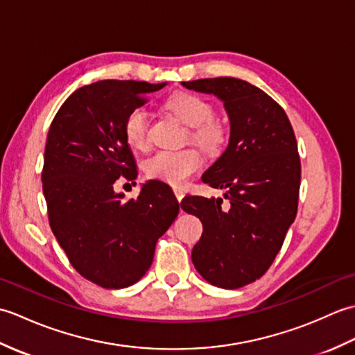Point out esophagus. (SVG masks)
Here are the masks:
<instances>
[{"label":"esophagus","instance_id":"34e87169","mask_svg":"<svg viewBox=\"0 0 355 355\" xmlns=\"http://www.w3.org/2000/svg\"><path fill=\"white\" fill-rule=\"evenodd\" d=\"M173 193H175V197H177V200H178V202L183 200V197H184V192L182 191V189H178V187H173Z\"/></svg>","mask_w":355,"mask_h":355}]
</instances>
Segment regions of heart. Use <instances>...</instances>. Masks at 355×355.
I'll return each mask as SVG.
<instances>
[{"mask_svg":"<svg viewBox=\"0 0 355 355\" xmlns=\"http://www.w3.org/2000/svg\"><path fill=\"white\" fill-rule=\"evenodd\" d=\"M180 122L189 128L187 139L197 143L207 154L216 155L224 149L229 139V130L220 119L214 117V105L205 97L189 92H177L164 102ZM123 134L128 145L141 149L148 143V119L143 108L128 111L123 120ZM202 166V155L197 148L189 146L180 150H158L145 162V172L149 178L182 187Z\"/></svg>","mask_w":355,"mask_h":355,"instance_id":"1","label":"heart"}]
</instances>
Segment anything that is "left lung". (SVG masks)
Here are the masks:
<instances>
[{
  "mask_svg": "<svg viewBox=\"0 0 355 355\" xmlns=\"http://www.w3.org/2000/svg\"><path fill=\"white\" fill-rule=\"evenodd\" d=\"M183 85L220 97L230 119L229 146L202 175L209 186L225 189L229 209L221 198L191 195L182 201L184 212L202 223L192 262L212 285L241 288L270 268L296 218V135L281 105L245 80L214 78Z\"/></svg>",
  "mask_w": 355,
  "mask_h": 355,
  "instance_id": "1",
  "label": "left lung"
}]
</instances>
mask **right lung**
<instances>
[{"label": "right lung", "mask_w": 355, "mask_h": 355, "mask_svg": "<svg viewBox=\"0 0 355 355\" xmlns=\"http://www.w3.org/2000/svg\"><path fill=\"white\" fill-rule=\"evenodd\" d=\"M164 85L94 82L76 89L50 125L41 173L50 227L78 273L103 288L137 282L178 215L177 198L157 180L137 198L114 192L116 180L139 173L123 134L128 111Z\"/></svg>", "instance_id": "1"}]
</instances>
